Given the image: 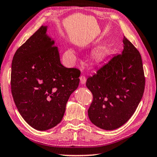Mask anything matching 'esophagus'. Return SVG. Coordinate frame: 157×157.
Segmentation results:
<instances>
[{
	"label": "esophagus",
	"instance_id": "34e87169",
	"mask_svg": "<svg viewBox=\"0 0 157 157\" xmlns=\"http://www.w3.org/2000/svg\"><path fill=\"white\" fill-rule=\"evenodd\" d=\"M79 79H80V83L82 84V85H84V84L86 82V77L85 75L80 76Z\"/></svg>",
	"mask_w": 157,
	"mask_h": 157
}]
</instances>
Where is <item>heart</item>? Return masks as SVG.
<instances>
[{"label":"heart","instance_id":"b5f03b06","mask_svg":"<svg viewBox=\"0 0 157 157\" xmlns=\"http://www.w3.org/2000/svg\"><path fill=\"white\" fill-rule=\"evenodd\" d=\"M95 56H96V57H97V58H99L100 57H101V56H102V53L101 52H100V51H97V52H96V53H95Z\"/></svg>","mask_w":157,"mask_h":157}]
</instances>
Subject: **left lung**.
Masks as SVG:
<instances>
[{
    "mask_svg": "<svg viewBox=\"0 0 157 157\" xmlns=\"http://www.w3.org/2000/svg\"><path fill=\"white\" fill-rule=\"evenodd\" d=\"M123 42L122 53L111 58L86 82L93 95L89 118L94 125L106 130L117 129L129 120L145 86L141 55L125 36Z\"/></svg>",
    "mask_w": 157,
    "mask_h": 157,
    "instance_id": "1",
    "label": "left lung"
}]
</instances>
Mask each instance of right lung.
Masks as SVG:
<instances>
[{
  "label": "right lung",
  "mask_w": 157,
  "mask_h": 157,
  "mask_svg": "<svg viewBox=\"0 0 157 157\" xmlns=\"http://www.w3.org/2000/svg\"><path fill=\"white\" fill-rule=\"evenodd\" d=\"M41 26L13 56L11 92L20 115L37 130L57 125L71 94L78 88L80 71L60 63L54 41Z\"/></svg>",
  "instance_id": "add662e5"
}]
</instances>
